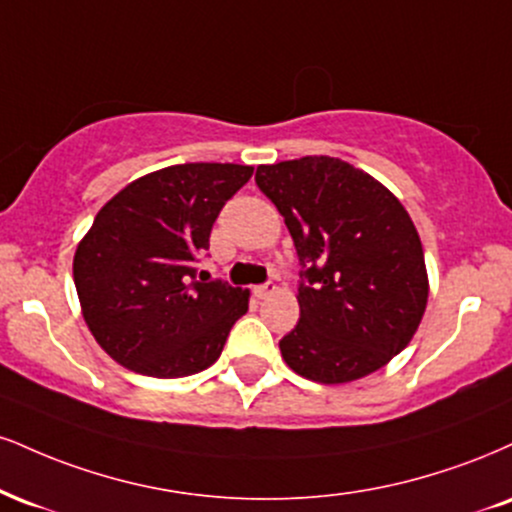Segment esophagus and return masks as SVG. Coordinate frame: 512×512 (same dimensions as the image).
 <instances>
[{
  "label": "esophagus",
  "instance_id": "obj_1",
  "mask_svg": "<svg viewBox=\"0 0 512 512\" xmlns=\"http://www.w3.org/2000/svg\"><path fill=\"white\" fill-rule=\"evenodd\" d=\"M274 291H276V283L274 281H267V283H260V286H255L257 298H267V295H272Z\"/></svg>",
  "mask_w": 512,
  "mask_h": 512
}]
</instances>
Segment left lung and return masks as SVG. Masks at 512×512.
Here are the masks:
<instances>
[{
  "label": "left lung",
  "instance_id": "1",
  "mask_svg": "<svg viewBox=\"0 0 512 512\" xmlns=\"http://www.w3.org/2000/svg\"><path fill=\"white\" fill-rule=\"evenodd\" d=\"M300 260L295 329L279 341L286 365L319 384L384 367L410 343L429 283L415 224L389 190L336 157L257 166Z\"/></svg>",
  "mask_w": 512,
  "mask_h": 512
}]
</instances>
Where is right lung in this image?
<instances>
[{"instance_id":"right-lung-1","label":"right lung","mask_w":512,"mask_h":512,"mask_svg":"<svg viewBox=\"0 0 512 512\" xmlns=\"http://www.w3.org/2000/svg\"><path fill=\"white\" fill-rule=\"evenodd\" d=\"M252 166L176 164L147 174L97 212L73 281L97 343L145 377L178 379L217 362L248 291L197 269L221 207Z\"/></svg>"}]
</instances>
